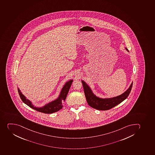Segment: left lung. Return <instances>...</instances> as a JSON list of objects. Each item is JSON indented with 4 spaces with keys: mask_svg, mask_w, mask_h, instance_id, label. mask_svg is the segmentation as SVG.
<instances>
[{
    "mask_svg": "<svg viewBox=\"0 0 155 155\" xmlns=\"http://www.w3.org/2000/svg\"><path fill=\"white\" fill-rule=\"evenodd\" d=\"M126 49L129 52L128 49L126 48ZM82 83L88 105L94 109L102 111L110 109L118 104H120L128 97L131 92L133 86L132 82L127 90L120 95L113 98L102 99L95 95L89 86L84 81H82Z\"/></svg>",
    "mask_w": 155,
    "mask_h": 155,
    "instance_id": "obj_1",
    "label": "left lung"
}]
</instances>
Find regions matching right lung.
Masks as SVG:
<instances>
[{"mask_svg":"<svg viewBox=\"0 0 155 155\" xmlns=\"http://www.w3.org/2000/svg\"><path fill=\"white\" fill-rule=\"evenodd\" d=\"M72 82L73 80H70L68 82L66 83L65 85L61 90L59 96L57 99L49 103L43 107H40V108L34 107L32 104V103L29 100L27 99L22 94L21 92L20 91L18 88V92L22 101H23V102L26 104L27 106L30 107V108L40 112L43 113L45 114H51V113L56 112L62 108L63 106V102L65 101L66 98L69 91L70 88L71 87V84L72 83Z\"/></svg>","mask_w":155,"mask_h":155,"instance_id":"add662e5","label":"right lung"}]
</instances>
